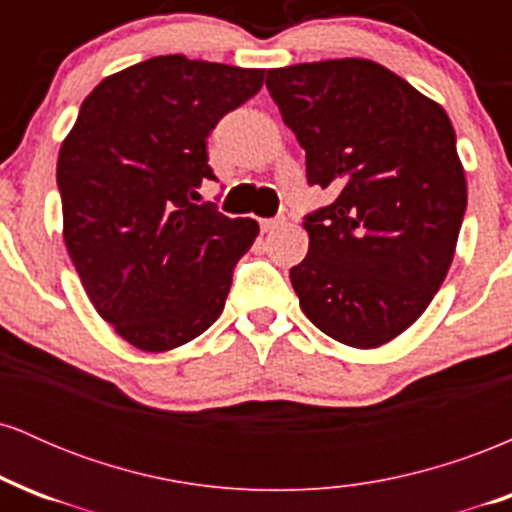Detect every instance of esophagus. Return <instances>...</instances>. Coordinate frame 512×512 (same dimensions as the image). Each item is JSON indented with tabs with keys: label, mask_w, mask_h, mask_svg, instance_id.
<instances>
[{
	"label": "esophagus",
	"mask_w": 512,
	"mask_h": 512,
	"mask_svg": "<svg viewBox=\"0 0 512 512\" xmlns=\"http://www.w3.org/2000/svg\"><path fill=\"white\" fill-rule=\"evenodd\" d=\"M260 226H262L264 233L276 231V228L286 226V216H276V219H264V221H260Z\"/></svg>",
	"instance_id": "esophagus-1"
}]
</instances>
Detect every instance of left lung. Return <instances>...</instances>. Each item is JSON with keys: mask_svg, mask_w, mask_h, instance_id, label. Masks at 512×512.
I'll return each instance as SVG.
<instances>
[{"mask_svg": "<svg viewBox=\"0 0 512 512\" xmlns=\"http://www.w3.org/2000/svg\"><path fill=\"white\" fill-rule=\"evenodd\" d=\"M267 88L334 202L305 216L291 284L310 322L354 349L409 330L455 257L467 180L443 105L373 60L269 69Z\"/></svg>", "mask_w": 512, "mask_h": 512, "instance_id": "1", "label": "left lung"}]
</instances>
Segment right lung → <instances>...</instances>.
I'll use <instances>...</instances> for the list:
<instances>
[{
	"label": "right lung",
	"mask_w": 512,
	"mask_h": 512,
	"mask_svg": "<svg viewBox=\"0 0 512 512\" xmlns=\"http://www.w3.org/2000/svg\"><path fill=\"white\" fill-rule=\"evenodd\" d=\"M264 69L151 57L105 76L57 158L62 236L88 301L149 354L209 330L257 221L195 204L214 180L207 137L262 88Z\"/></svg>",
	"instance_id": "1"
}]
</instances>
